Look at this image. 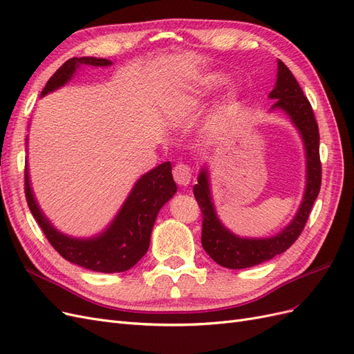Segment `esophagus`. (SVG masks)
Segmentation results:
<instances>
[{
  "label": "esophagus",
  "instance_id": "esophagus-1",
  "mask_svg": "<svg viewBox=\"0 0 354 354\" xmlns=\"http://www.w3.org/2000/svg\"><path fill=\"white\" fill-rule=\"evenodd\" d=\"M174 178L176 180V184L187 187L191 183V178H193V170H191L188 165L179 163L174 169Z\"/></svg>",
  "mask_w": 354,
  "mask_h": 354
}]
</instances>
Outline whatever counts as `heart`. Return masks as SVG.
<instances>
[{
	"label": "heart",
	"instance_id": "b5f03b06",
	"mask_svg": "<svg viewBox=\"0 0 354 354\" xmlns=\"http://www.w3.org/2000/svg\"><path fill=\"white\" fill-rule=\"evenodd\" d=\"M225 83H227V77L224 74H221V73L206 74L203 78L200 80V86L193 95H183V96L176 97L174 100V104H171V106H174L176 111L189 109L191 106L196 105L200 99L207 97L209 95H214L215 92H218V90ZM236 100H237V93H234V92L230 93L228 99L225 100L224 106H222V108H224V113H225V111H228L231 106H233Z\"/></svg>",
	"mask_w": 354,
	"mask_h": 354
}]
</instances>
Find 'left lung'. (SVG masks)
<instances>
[{"mask_svg":"<svg viewBox=\"0 0 354 354\" xmlns=\"http://www.w3.org/2000/svg\"><path fill=\"white\" fill-rule=\"evenodd\" d=\"M268 97L276 100L271 111H283L290 118L292 124L297 127L304 142L307 160L306 191L297 215L280 233L262 239L240 237L230 231L218 218L210 194L209 171L206 166L201 167L197 184L193 188L194 197L203 214L201 246L216 264L231 270L258 266L261 262L283 254L294 245L306 227L313 203L320 191L322 165L319 156V127L308 99L302 93V88L294 74L281 60H277V82Z\"/></svg>","mask_w":354,"mask_h":354,"instance_id":"left-lung-1","label":"left lung"}]
</instances>
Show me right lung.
Wrapping results in <instances>:
<instances>
[{
	"mask_svg": "<svg viewBox=\"0 0 354 354\" xmlns=\"http://www.w3.org/2000/svg\"><path fill=\"white\" fill-rule=\"evenodd\" d=\"M113 62L102 57H73L48 80L41 96L65 86L82 66H109ZM28 142V139H26ZM176 184L171 176L170 161L161 163L140 176L113 222L102 233L77 239L60 233L38 206L25 166V196L29 210L47 240L66 261L99 272H121L132 268L149 248L151 231L160 209L175 196Z\"/></svg>",
	"mask_w": 354,
	"mask_h": 354,
	"instance_id": "obj_1",
	"label": "right lung"
}]
</instances>
